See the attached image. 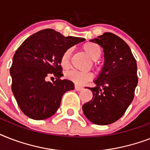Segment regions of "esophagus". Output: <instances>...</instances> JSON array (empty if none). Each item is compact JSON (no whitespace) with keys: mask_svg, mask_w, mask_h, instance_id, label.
<instances>
[{"mask_svg":"<svg viewBox=\"0 0 150 150\" xmlns=\"http://www.w3.org/2000/svg\"><path fill=\"white\" fill-rule=\"evenodd\" d=\"M75 90H76V91H81V90H82L83 88H82V87H81V86H75Z\"/></svg>","mask_w":150,"mask_h":150,"instance_id":"34e87169","label":"esophagus"}]
</instances>
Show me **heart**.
I'll return each mask as SVG.
<instances>
[{
  "label": "heart",
  "instance_id": "b5f03b06",
  "mask_svg": "<svg viewBox=\"0 0 150 150\" xmlns=\"http://www.w3.org/2000/svg\"><path fill=\"white\" fill-rule=\"evenodd\" d=\"M83 50L93 60H96L101 55V48L98 44L93 42L86 43L82 47ZM71 54V49L68 48L64 52L61 57L60 63L64 69H68L70 66V57ZM66 77L71 82L77 85H82L86 82L92 79L93 74L87 71H80L77 70H71L66 73Z\"/></svg>",
  "mask_w": 150,
  "mask_h": 150
}]
</instances>
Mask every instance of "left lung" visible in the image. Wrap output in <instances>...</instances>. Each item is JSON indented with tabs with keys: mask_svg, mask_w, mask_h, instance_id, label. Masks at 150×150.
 Masks as SVG:
<instances>
[{
	"mask_svg": "<svg viewBox=\"0 0 150 150\" xmlns=\"http://www.w3.org/2000/svg\"><path fill=\"white\" fill-rule=\"evenodd\" d=\"M90 41L103 49L104 65L94 81L96 86L89 88L93 98L82 106V110L92 123L107 125L121 118L133 100L137 64L128 44L111 33Z\"/></svg>",
	"mask_w": 150,
	"mask_h": 150,
	"instance_id": "left-lung-1",
	"label": "left lung"
}]
</instances>
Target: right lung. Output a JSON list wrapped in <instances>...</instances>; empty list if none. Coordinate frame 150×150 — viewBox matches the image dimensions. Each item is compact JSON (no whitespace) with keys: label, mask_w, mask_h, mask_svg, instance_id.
<instances>
[{"label":"right lung","mask_w":150,"mask_h":150,"mask_svg":"<svg viewBox=\"0 0 150 150\" xmlns=\"http://www.w3.org/2000/svg\"><path fill=\"white\" fill-rule=\"evenodd\" d=\"M84 40L46 29L29 36L18 48L10 68L11 90L27 117L34 120L50 117L60 107L64 93L75 89L71 81L61 79L60 60L67 49ZM51 75L56 77L53 83L46 80Z\"/></svg>","instance_id":"right-lung-1"}]
</instances>
